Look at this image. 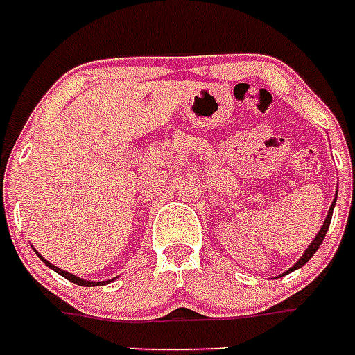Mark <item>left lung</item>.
I'll list each match as a JSON object with an SVG mask.
<instances>
[{
    "label": "left lung",
    "instance_id": "8db88e82",
    "mask_svg": "<svg viewBox=\"0 0 355 355\" xmlns=\"http://www.w3.org/2000/svg\"><path fill=\"white\" fill-rule=\"evenodd\" d=\"M333 207H335V201H333V205H331V209H329L327 216H325V223H323V226H321V230L318 232V236L313 238V241H312V243H310V247L306 249L304 254H302V257L298 259L297 264L291 268L289 272H293V270H297V268H300V266H304L306 262L312 259L313 253L318 251V247L321 245V241H323V238H325V234H327V230H329V224H331V216H333Z\"/></svg>",
    "mask_w": 355,
    "mask_h": 355
}]
</instances>
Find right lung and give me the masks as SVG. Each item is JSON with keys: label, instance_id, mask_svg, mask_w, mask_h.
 <instances>
[{"label": "right lung", "instance_id": "add662e5", "mask_svg": "<svg viewBox=\"0 0 355 355\" xmlns=\"http://www.w3.org/2000/svg\"><path fill=\"white\" fill-rule=\"evenodd\" d=\"M40 259H42V261L45 262V264H47V266L53 268V270H55V272H57V274H60V275H62V277H66V279H70V282L76 283V285H83V287H93V285H94V282H85V279H81V277H76V275L68 274V272H64V270H60V268L53 266V264H51L49 261H45V259H43L42 254H40ZM102 283H104V282H102Z\"/></svg>", "mask_w": 355, "mask_h": 355}]
</instances>
